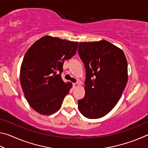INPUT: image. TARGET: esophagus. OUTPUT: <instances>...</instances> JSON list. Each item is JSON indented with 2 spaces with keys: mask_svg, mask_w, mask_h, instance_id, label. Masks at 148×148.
<instances>
[{
  "mask_svg": "<svg viewBox=\"0 0 148 148\" xmlns=\"http://www.w3.org/2000/svg\"><path fill=\"white\" fill-rule=\"evenodd\" d=\"M79 84H73V87L74 88H76V87H79Z\"/></svg>",
  "mask_w": 148,
  "mask_h": 148,
  "instance_id": "esophagus-1",
  "label": "esophagus"
}]
</instances>
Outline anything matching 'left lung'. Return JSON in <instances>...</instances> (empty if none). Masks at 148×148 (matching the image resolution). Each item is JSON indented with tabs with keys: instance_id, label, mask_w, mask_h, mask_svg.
Wrapping results in <instances>:
<instances>
[{
	"instance_id": "left-lung-1",
	"label": "left lung",
	"mask_w": 148,
	"mask_h": 148,
	"mask_svg": "<svg viewBox=\"0 0 148 148\" xmlns=\"http://www.w3.org/2000/svg\"><path fill=\"white\" fill-rule=\"evenodd\" d=\"M78 53L86 71V94L77 101L78 109L87 118H101L114 108L126 87V57L122 49L104 40L79 42Z\"/></svg>"
}]
</instances>
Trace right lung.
Returning a JSON list of instances; mask_svg holds the SVG:
<instances>
[{"instance_id": "obj_1", "label": "right lung", "mask_w": 148, "mask_h": 148, "mask_svg": "<svg viewBox=\"0 0 148 148\" xmlns=\"http://www.w3.org/2000/svg\"><path fill=\"white\" fill-rule=\"evenodd\" d=\"M78 42L44 36L27 50L20 69V82L25 97L35 111L45 116L60 109L72 87L61 74L65 60L76 54Z\"/></svg>"}]
</instances>
